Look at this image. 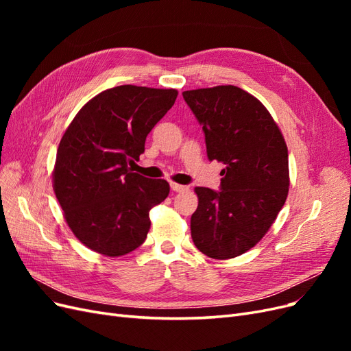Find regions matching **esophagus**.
I'll return each instance as SVG.
<instances>
[{
	"mask_svg": "<svg viewBox=\"0 0 351 351\" xmlns=\"http://www.w3.org/2000/svg\"><path fill=\"white\" fill-rule=\"evenodd\" d=\"M171 190H174V192H177V193H180V192H186V190H189V187L183 186V184L171 183Z\"/></svg>",
	"mask_w": 351,
	"mask_h": 351,
	"instance_id": "34e87169",
	"label": "esophagus"
}]
</instances>
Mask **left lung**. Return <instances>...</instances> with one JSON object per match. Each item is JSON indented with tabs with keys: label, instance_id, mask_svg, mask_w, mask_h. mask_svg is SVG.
I'll list each match as a JSON object with an SVG mask.
<instances>
[{
	"label": "left lung",
	"instance_id": "obj_1",
	"mask_svg": "<svg viewBox=\"0 0 351 351\" xmlns=\"http://www.w3.org/2000/svg\"><path fill=\"white\" fill-rule=\"evenodd\" d=\"M205 133L209 161L226 164L219 190L196 187L190 228L212 259L247 252L269 230L289 195V151L262 102L237 86L183 92Z\"/></svg>",
	"mask_w": 351,
	"mask_h": 351
}]
</instances>
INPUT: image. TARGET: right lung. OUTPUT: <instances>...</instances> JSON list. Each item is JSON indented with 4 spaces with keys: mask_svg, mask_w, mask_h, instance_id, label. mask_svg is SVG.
<instances>
[{
    "mask_svg": "<svg viewBox=\"0 0 351 351\" xmlns=\"http://www.w3.org/2000/svg\"><path fill=\"white\" fill-rule=\"evenodd\" d=\"M176 89L111 88L74 117L57 151L54 192L84 246L123 256L146 240L149 210L169 193L161 178L133 173L146 136L173 107Z\"/></svg>",
    "mask_w": 351,
    "mask_h": 351,
    "instance_id": "1",
    "label": "right lung"
}]
</instances>
